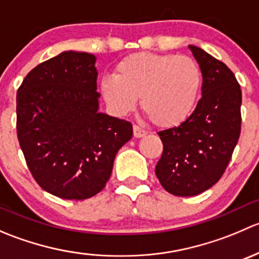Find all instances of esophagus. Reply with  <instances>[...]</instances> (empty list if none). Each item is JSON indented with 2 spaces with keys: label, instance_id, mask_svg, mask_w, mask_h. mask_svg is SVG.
Wrapping results in <instances>:
<instances>
[{
  "label": "esophagus",
  "instance_id": "obj_1",
  "mask_svg": "<svg viewBox=\"0 0 259 259\" xmlns=\"http://www.w3.org/2000/svg\"><path fill=\"white\" fill-rule=\"evenodd\" d=\"M133 130H134V137L135 138H143V137H145L146 133H148L146 130L142 129L139 125H134V126H133Z\"/></svg>",
  "mask_w": 259,
  "mask_h": 259
}]
</instances>
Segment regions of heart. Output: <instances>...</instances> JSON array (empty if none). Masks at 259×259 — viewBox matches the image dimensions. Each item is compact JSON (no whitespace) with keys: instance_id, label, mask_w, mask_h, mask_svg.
Returning <instances> with one entry per match:
<instances>
[{"instance_id":"heart-1","label":"heart","mask_w":259,"mask_h":259,"mask_svg":"<svg viewBox=\"0 0 259 259\" xmlns=\"http://www.w3.org/2000/svg\"><path fill=\"white\" fill-rule=\"evenodd\" d=\"M202 82V71L192 57L137 52L116 65L114 77L101 79L100 91L116 114H129L140 98L154 124L171 127L193 113Z\"/></svg>"}]
</instances>
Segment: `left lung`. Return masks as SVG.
I'll list each match as a JSON object with an SVG mask.
<instances>
[{
    "label": "left lung",
    "instance_id": "obj_1",
    "mask_svg": "<svg viewBox=\"0 0 259 259\" xmlns=\"http://www.w3.org/2000/svg\"><path fill=\"white\" fill-rule=\"evenodd\" d=\"M189 49L202 71V98L179 126L158 133L163 154L155 174L164 189L177 197H193L213 187L241 135L242 91L236 76L204 50Z\"/></svg>",
    "mask_w": 259,
    "mask_h": 259
}]
</instances>
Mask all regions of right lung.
Instances as JSON below:
<instances>
[{"instance_id": "1", "label": "right lung", "mask_w": 259, "mask_h": 259, "mask_svg": "<svg viewBox=\"0 0 259 259\" xmlns=\"http://www.w3.org/2000/svg\"><path fill=\"white\" fill-rule=\"evenodd\" d=\"M96 57L65 51L31 70L17 90V138L33 179L62 199L104 189L117 150L133 137L126 120L99 113Z\"/></svg>"}]
</instances>
